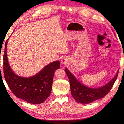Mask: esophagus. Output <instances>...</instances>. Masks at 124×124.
<instances>
[{"label":"esophagus","instance_id":"34e87169","mask_svg":"<svg viewBox=\"0 0 124 124\" xmlns=\"http://www.w3.org/2000/svg\"><path fill=\"white\" fill-rule=\"evenodd\" d=\"M68 58L66 57H62L61 58V64H66L68 63Z\"/></svg>","mask_w":124,"mask_h":124}]
</instances>
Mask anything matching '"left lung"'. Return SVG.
I'll list each match as a JSON object with an SVG mask.
<instances>
[{
  "mask_svg": "<svg viewBox=\"0 0 124 124\" xmlns=\"http://www.w3.org/2000/svg\"><path fill=\"white\" fill-rule=\"evenodd\" d=\"M65 71L70 80L71 94L78 103L89 104L104 97L112 89L117 79L119 70L110 81L103 86L91 88L81 84L67 68Z\"/></svg>",
  "mask_w": 124,
  "mask_h": 124,
  "instance_id": "left-lung-1",
  "label": "left lung"
}]
</instances>
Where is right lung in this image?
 I'll list each match as a JSON object with an SVG mask.
<instances>
[{
    "label": "right lung",
    "instance_id": "1",
    "mask_svg": "<svg viewBox=\"0 0 124 124\" xmlns=\"http://www.w3.org/2000/svg\"><path fill=\"white\" fill-rule=\"evenodd\" d=\"M5 43L3 56L4 75L8 86L17 97L29 103L40 104L49 97L52 90L55 71L60 68L59 61L50 63L39 73L31 77H22L16 74L8 61L7 45Z\"/></svg>",
    "mask_w": 124,
    "mask_h": 124
}]
</instances>
